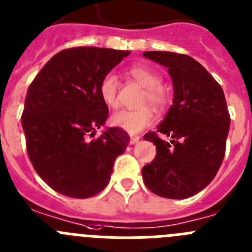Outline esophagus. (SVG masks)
<instances>
[{
	"label": "esophagus",
	"mask_w": 252,
	"mask_h": 252,
	"mask_svg": "<svg viewBox=\"0 0 252 252\" xmlns=\"http://www.w3.org/2000/svg\"><path fill=\"white\" fill-rule=\"evenodd\" d=\"M140 140V136L138 135H130V144H136Z\"/></svg>",
	"instance_id": "obj_1"
}]
</instances>
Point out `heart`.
Here are the masks:
<instances>
[{
    "instance_id": "1",
    "label": "heart",
    "mask_w": 252,
    "mask_h": 252,
    "mask_svg": "<svg viewBox=\"0 0 252 252\" xmlns=\"http://www.w3.org/2000/svg\"><path fill=\"white\" fill-rule=\"evenodd\" d=\"M128 75L145 87L142 102L154 106L155 108H165L170 102V94L161 85V76L156 71L151 70L145 64H133L128 68ZM117 77L112 72H108L101 78L98 85V94L103 102L110 107H116L117 100ZM155 114L150 107H141L137 110H120L111 116V124L116 127L128 132H140L145 127L154 124Z\"/></svg>"
}]
</instances>
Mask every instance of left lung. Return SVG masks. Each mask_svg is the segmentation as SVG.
Listing matches in <instances>:
<instances>
[{"label": "left lung", "instance_id": "left-lung-1", "mask_svg": "<svg viewBox=\"0 0 252 252\" xmlns=\"http://www.w3.org/2000/svg\"><path fill=\"white\" fill-rule=\"evenodd\" d=\"M146 59L168 68L174 105L158 132H147L156 156L142 168L146 188L166 198H188L204 190L222 163L230 128L222 87L204 66L188 55L147 51ZM172 137L170 143L159 137Z\"/></svg>", "mask_w": 252, "mask_h": 252}]
</instances>
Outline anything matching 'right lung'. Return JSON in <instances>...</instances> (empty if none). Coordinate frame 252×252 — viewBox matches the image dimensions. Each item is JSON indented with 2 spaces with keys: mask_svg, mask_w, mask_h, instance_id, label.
<instances>
[{
  "mask_svg": "<svg viewBox=\"0 0 252 252\" xmlns=\"http://www.w3.org/2000/svg\"><path fill=\"white\" fill-rule=\"evenodd\" d=\"M128 55L112 48H66L29 86L21 120L27 155L38 176L62 195H97L110 181L115 158L130 142L120 127L94 138L108 116L98 94L101 78Z\"/></svg>",
  "mask_w": 252,
  "mask_h": 252,
  "instance_id": "1",
  "label": "right lung"
}]
</instances>
